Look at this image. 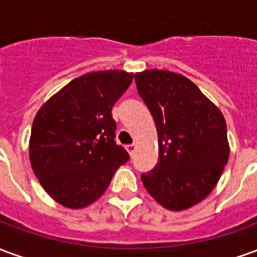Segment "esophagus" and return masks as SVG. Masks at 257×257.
Returning <instances> with one entry per match:
<instances>
[{
  "instance_id": "34e87169",
  "label": "esophagus",
  "mask_w": 257,
  "mask_h": 257,
  "mask_svg": "<svg viewBox=\"0 0 257 257\" xmlns=\"http://www.w3.org/2000/svg\"><path fill=\"white\" fill-rule=\"evenodd\" d=\"M125 149H126V151L129 153V156L132 157L135 154V151H136V145H135V143H132V145H126L125 146Z\"/></svg>"
}]
</instances>
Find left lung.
<instances>
[{"label":"left lung","instance_id":"obj_1","mask_svg":"<svg viewBox=\"0 0 257 257\" xmlns=\"http://www.w3.org/2000/svg\"><path fill=\"white\" fill-rule=\"evenodd\" d=\"M158 134V162L142 173L153 198L169 210L198 204L228 161L227 126L220 110L182 74L146 70L135 74Z\"/></svg>","mask_w":257,"mask_h":257}]
</instances>
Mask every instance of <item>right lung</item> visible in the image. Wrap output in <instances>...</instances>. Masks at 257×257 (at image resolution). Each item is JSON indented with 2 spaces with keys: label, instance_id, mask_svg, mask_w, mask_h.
Segmentation results:
<instances>
[{
  "label": "right lung",
  "instance_id": "right-lung-1",
  "mask_svg": "<svg viewBox=\"0 0 257 257\" xmlns=\"http://www.w3.org/2000/svg\"><path fill=\"white\" fill-rule=\"evenodd\" d=\"M134 74L104 70L68 82L38 110L30 136L37 179L63 206L78 209L100 197L118 167L129 160L115 143L112 106Z\"/></svg>",
  "mask_w": 257,
  "mask_h": 257
}]
</instances>
